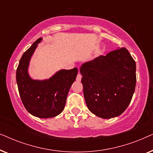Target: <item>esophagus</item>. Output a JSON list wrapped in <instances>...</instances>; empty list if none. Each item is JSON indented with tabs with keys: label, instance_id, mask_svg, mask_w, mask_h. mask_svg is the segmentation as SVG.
Masks as SVG:
<instances>
[{
	"label": "esophagus",
	"instance_id": "1",
	"mask_svg": "<svg viewBox=\"0 0 153 153\" xmlns=\"http://www.w3.org/2000/svg\"><path fill=\"white\" fill-rule=\"evenodd\" d=\"M81 78H82V76H81L80 72H79L78 74H77V76H76V81H80L81 80Z\"/></svg>",
	"mask_w": 153,
	"mask_h": 153
}]
</instances>
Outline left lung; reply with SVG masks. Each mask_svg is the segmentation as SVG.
Wrapping results in <instances>:
<instances>
[{
  "label": "left lung",
  "mask_w": 153,
  "mask_h": 153,
  "mask_svg": "<svg viewBox=\"0 0 153 153\" xmlns=\"http://www.w3.org/2000/svg\"><path fill=\"white\" fill-rule=\"evenodd\" d=\"M83 95L88 109L102 118L120 116L134 93L136 62L125 48L100 56L81 65Z\"/></svg>",
  "instance_id": "obj_1"
}]
</instances>
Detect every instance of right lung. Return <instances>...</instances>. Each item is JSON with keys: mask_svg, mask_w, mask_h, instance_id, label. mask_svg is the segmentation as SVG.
Segmentation results:
<instances>
[{"mask_svg": "<svg viewBox=\"0 0 153 153\" xmlns=\"http://www.w3.org/2000/svg\"><path fill=\"white\" fill-rule=\"evenodd\" d=\"M37 39L21 58L16 70V83L22 103L33 116L49 118L59 115L64 109L67 96L76 79L78 70H61L47 80H33L29 76L28 68L37 44Z\"/></svg>", "mask_w": 153, "mask_h": 153, "instance_id": "add662e5", "label": "right lung"}]
</instances>
